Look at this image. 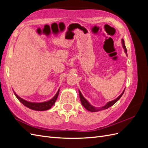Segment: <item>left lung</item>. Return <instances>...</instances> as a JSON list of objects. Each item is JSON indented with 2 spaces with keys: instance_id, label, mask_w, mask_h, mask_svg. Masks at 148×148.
<instances>
[{
  "instance_id": "8db88e82",
  "label": "left lung",
  "mask_w": 148,
  "mask_h": 148,
  "mask_svg": "<svg viewBox=\"0 0 148 148\" xmlns=\"http://www.w3.org/2000/svg\"><path fill=\"white\" fill-rule=\"evenodd\" d=\"M122 47L124 49V51L125 52V53H126L127 56V48L126 47H125V42H124V40L123 39H122ZM125 89L123 90V91L122 92V93L121 94V95L118 97L116 98L115 99L113 100V101H109L107 103V104L104 106L103 107H99V108H97V107H95L92 106V105L90 104V103H89L85 98L83 97V96L82 95V94L81 92V91H80L79 90V98H80V101H81V102L82 104L83 105V106H84V107L85 109H86V110L90 111V112H97V111H99V110H104V109H108L109 107H111L112 106H113L114 104H115L116 102H117L119 99L120 98L122 97V96L123 95V94L125 91Z\"/></svg>"
}]
</instances>
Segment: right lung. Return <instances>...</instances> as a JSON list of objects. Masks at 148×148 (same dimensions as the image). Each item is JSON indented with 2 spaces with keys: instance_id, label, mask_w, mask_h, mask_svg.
<instances>
[{
  "instance_id": "obj_1",
  "label": "right lung",
  "mask_w": 148,
  "mask_h": 148,
  "mask_svg": "<svg viewBox=\"0 0 148 148\" xmlns=\"http://www.w3.org/2000/svg\"><path fill=\"white\" fill-rule=\"evenodd\" d=\"M59 91H60V89H59V90H58L56 95L53 96L51 99L47 101L42 102H32L26 101L18 96L14 91L13 92H14L15 95L17 99H18L20 102H21L25 106L27 107L28 108L34 110L44 111V110H47L50 109L52 107V106H53V104H55V102L57 99L58 95H59Z\"/></svg>"
}]
</instances>
